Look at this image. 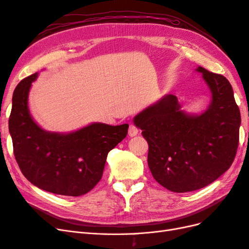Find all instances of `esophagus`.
Listing matches in <instances>:
<instances>
[{"instance_id": "obj_1", "label": "esophagus", "mask_w": 249, "mask_h": 249, "mask_svg": "<svg viewBox=\"0 0 249 249\" xmlns=\"http://www.w3.org/2000/svg\"><path fill=\"white\" fill-rule=\"evenodd\" d=\"M137 134H138L137 127L135 126L134 124H130V126H129V136L134 137V136H136Z\"/></svg>"}]
</instances>
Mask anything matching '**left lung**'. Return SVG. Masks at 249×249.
Here are the masks:
<instances>
[{
  "label": "left lung",
  "instance_id": "left-lung-1",
  "mask_svg": "<svg viewBox=\"0 0 249 249\" xmlns=\"http://www.w3.org/2000/svg\"><path fill=\"white\" fill-rule=\"evenodd\" d=\"M195 71L211 92L205 111L188 113L176 95L166 94L133 119L148 143L153 177L177 193L200 189L222 176L235 159L239 143L241 115L230 82L201 66Z\"/></svg>",
  "mask_w": 249,
  "mask_h": 249
}]
</instances>
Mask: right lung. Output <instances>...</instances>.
Returning <instances> with one entry per match:
<instances>
[{
	"mask_svg": "<svg viewBox=\"0 0 249 249\" xmlns=\"http://www.w3.org/2000/svg\"><path fill=\"white\" fill-rule=\"evenodd\" d=\"M38 72L18 83L12 96L9 133L22 175L51 193L80 196L103 177L108 153L122 142L129 124H90L70 133L49 132L30 114L28 99Z\"/></svg>",
	"mask_w": 249,
	"mask_h": 249,
	"instance_id": "obj_1",
	"label": "right lung"
}]
</instances>
